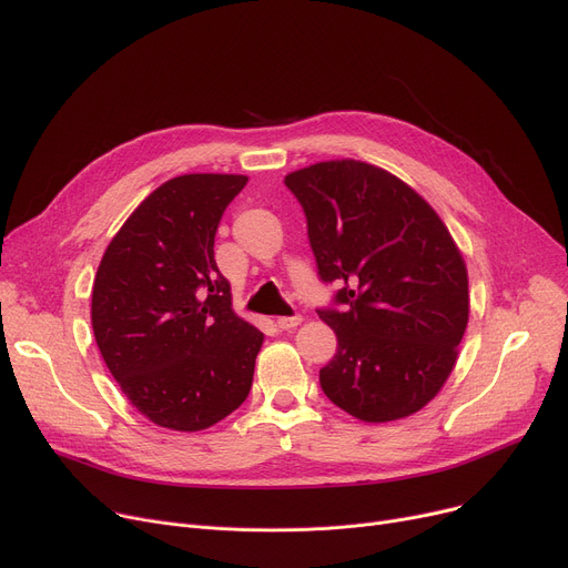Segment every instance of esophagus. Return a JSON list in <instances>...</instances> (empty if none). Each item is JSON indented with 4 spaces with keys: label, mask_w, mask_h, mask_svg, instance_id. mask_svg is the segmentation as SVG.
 Segmentation results:
<instances>
[{
    "label": "esophagus",
    "mask_w": 568,
    "mask_h": 568,
    "mask_svg": "<svg viewBox=\"0 0 568 568\" xmlns=\"http://www.w3.org/2000/svg\"><path fill=\"white\" fill-rule=\"evenodd\" d=\"M302 324V315H292V317H278L276 320V326L278 329H283V332H287V329H294V326H300Z\"/></svg>",
    "instance_id": "1"
}]
</instances>
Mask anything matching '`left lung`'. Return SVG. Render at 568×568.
I'll list each match as a JSON object with an SVG mask.
<instances>
[{
  "label": "left lung",
  "mask_w": 568,
  "mask_h": 568,
  "mask_svg": "<svg viewBox=\"0 0 568 568\" xmlns=\"http://www.w3.org/2000/svg\"><path fill=\"white\" fill-rule=\"evenodd\" d=\"M300 200L322 283L317 315L338 338L320 386L368 424L396 422L437 396L469 317L467 268L435 209L362 161H324L285 176Z\"/></svg>",
  "instance_id": "obj_1"
}]
</instances>
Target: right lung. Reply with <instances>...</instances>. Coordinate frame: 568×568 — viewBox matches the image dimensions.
Instances as JSON below:
<instances>
[{
    "mask_svg": "<svg viewBox=\"0 0 568 568\" xmlns=\"http://www.w3.org/2000/svg\"><path fill=\"white\" fill-rule=\"evenodd\" d=\"M244 174H182L149 195L114 234L92 290L103 362L156 426L195 433L251 392L262 332L236 317L214 260L225 206Z\"/></svg>",
    "mask_w": 568,
    "mask_h": 568,
    "instance_id": "1",
    "label": "right lung"
}]
</instances>
